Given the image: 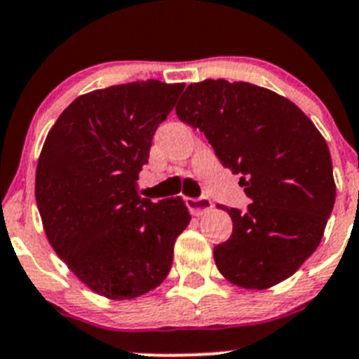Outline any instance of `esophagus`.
Returning a JSON list of instances; mask_svg holds the SVG:
<instances>
[{
  "instance_id": "esophagus-1",
  "label": "esophagus",
  "mask_w": 359,
  "mask_h": 359,
  "mask_svg": "<svg viewBox=\"0 0 359 359\" xmlns=\"http://www.w3.org/2000/svg\"><path fill=\"white\" fill-rule=\"evenodd\" d=\"M186 205L187 208L191 210L193 215H203V213L210 212L212 210V201L210 198L206 196H200V198H186Z\"/></svg>"
}]
</instances>
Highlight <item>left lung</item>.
Returning <instances> with one entry per match:
<instances>
[{
	"mask_svg": "<svg viewBox=\"0 0 359 359\" xmlns=\"http://www.w3.org/2000/svg\"><path fill=\"white\" fill-rule=\"evenodd\" d=\"M175 112L205 133L252 200L245 212L226 208L233 234L213 248L220 273L257 290L290 278L318 248L334 210L323 135L290 100L245 81L193 83Z\"/></svg>",
	"mask_w": 359,
	"mask_h": 359,
	"instance_id": "obj_1",
	"label": "left lung"
}]
</instances>
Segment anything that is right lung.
Returning a JSON list of instances; mask_svg holds the SVG:
<instances>
[{"mask_svg":"<svg viewBox=\"0 0 359 359\" xmlns=\"http://www.w3.org/2000/svg\"><path fill=\"white\" fill-rule=\"evenodd\" d=\"M182 90L158 79L93 90L46 137L36 168L43 227L57 255L99 295L135 299L168 276L191 215L182 198H140L137 180Z\"/></svg>","mask_w":359,"mask_h":359,"instance_id":"add662e5","label":"right lung"}]
</instances>
